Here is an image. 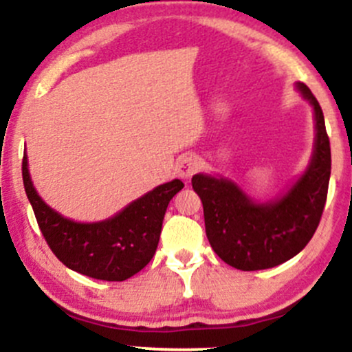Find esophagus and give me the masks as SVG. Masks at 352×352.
<instances>
[{"label": "esophagus", "mask_w": 352, "mask_h": 352, "mask_svg": "<svg viewBox=\"0 0 352 352\" xmlns=\"http://www.w3.org/2000/svg\"><path fill=\"white\" fill-rule=\"evenodd\" d=\"M199 168H201V164H199L197 158L192 157V155H187V157H184L182 160H179V164H177V173H179L180 179L184 180H188L192 175H195V173L199 172Z\"/></svg>", "instance_id": "34e87169"}]
</instances>
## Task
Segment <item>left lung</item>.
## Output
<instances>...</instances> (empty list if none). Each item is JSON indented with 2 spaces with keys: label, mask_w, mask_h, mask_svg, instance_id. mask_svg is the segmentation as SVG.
<instances>
[{
  "label": "left lung",
  "mask_w": 352,
  "mask_h": 352,
  "mask_svg": "<svg viewBox=\"0 0 352 352\" xmlns=\"http://www.w3.org/2000/svg\"><path fill=\"white\" fill-rule=\"evenodd\" d=\"M298 91L316 114V145L309 168L276 201L253 202L234 182L210 175L192 177L204 207L206 234L224 263L243 270L273 268L298 254L322 217L331 179V143L319 101L305 84Z\"/></svg>",
  "instance_id": "1"
}]
</instances>
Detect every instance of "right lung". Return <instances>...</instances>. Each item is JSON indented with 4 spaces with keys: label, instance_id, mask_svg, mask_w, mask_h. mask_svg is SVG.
Wrapping results in <instances>:
<instances>
[{
    "label": "right lung",
    "instance_id": "add662e5",
    "mask_svg": "<svg viewBox=\"0 0 352 352\" xmlns=\"http://www.w3.org/2000/svg\"><path fill=\"white\" fill-rule=\"evenodd\" d=\"M23 186L40 231L67 268L106 282H123L150 263L160 239L165 210L182 190L175 179L136 199L120 214L101 223H74L40 199L28 173L27 155L21 164Z\"/></svg>",
    "mask_w": 352,
    "mask_h": 352
}]
</instances>
